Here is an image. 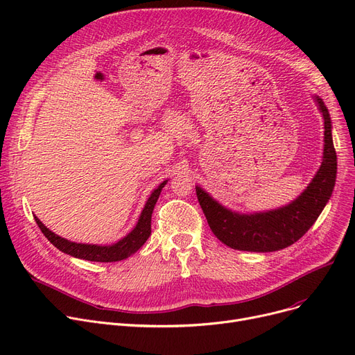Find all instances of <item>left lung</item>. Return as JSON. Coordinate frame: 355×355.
Returning <instances> with one entry per match:
<instances>
[{
  "instance_id": "obj_1",
  "label": "left lung",
  "mask_w": 355,
  "mask_h": 355,
  "mask_svg": "<svg viewBox=\"0 0 355 355\" xmlns=\"http://www.w3.org/2000/svg\"><path fill=\"white\" fill-rule=\"evenodd\" d=\"M325 125L324 159L306 190L289 206L268 213L237 214L196 187L197 198L216 237L232 249L248 252H275L300 240L318 218L328 202L337 177V154L331 135L329 112L316 98Z\"/></svg>"
}]
</instances>
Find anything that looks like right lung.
<instances>
[{
	"label": "right lung",
	"instance_id": "obj_1",
	"mask_svg": "<svg viewBox=\"0 0 355 355\" xmlns=\"http://www.w3.org/2000/svg\"><path fill=\"white\" fill-rule=\"evenodd\" d=\"M166 181H164L157 190L148 198L145 209L141 213V217L138 220L137 227L130 232L126 237L119 240L118 243L112 246H96V245H82V243H74V241H69L58 234H54L51 230H49L43 223L35 218L37 226L40 227L43 234L49 239L50 243H53L59 250L85 260H90V262H118V260H123L134 254L144 243L148 240L149 234H151V216L155 202L161 194V190Z\"/></svg>",
	"mask_w": 355,
	"mask_h": 355
}]
</instances>
